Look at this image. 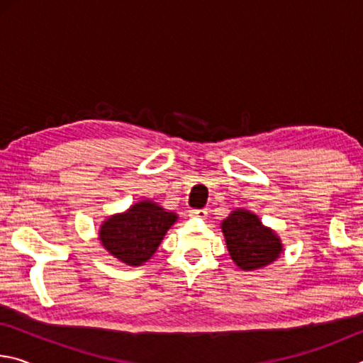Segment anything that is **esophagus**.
I'll use <instances>...</instances> for the list:
<instances>
[{"instance_id":"obj_1","label":"esophagus","mask_w":363,"mask_h":363,"mask_svg":"<svg viewBox=\"0 0 363 363\" xmlns=\"http://www.w3.org/2000/svg\"><path fill=\"white\" fill-rule=\"evenodd\" d=\"M190 216H192V218H200V219H206L208 218V211L206 210H192V211H190Z\"/></svg>"}]
</instances>
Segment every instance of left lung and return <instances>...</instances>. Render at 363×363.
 Listing matches in <instances>:
<instances>
[{
    "label": "left lung",
    "mask_w": 363,
    "mask_h": 363,
    "mask_svg": "<svg viewBox=\"0 0 363 363\" xmlns=\"http://www.w3.org/2000/svg\"><path fill=\"white\" fill-rule=\"evenodd\" d=\"M220 229L232 261L243 270L266 267L284 251L277 233L264 225L255 213L243 208L233 210L223 220Z\"/></svg>",
    "instance_id": "8db88e82"
}]
</instances>
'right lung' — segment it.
I'll list each match as a JSON object with an SVG mask.
<instances>
[{"instance_id": "1", "label": "right lung", "mask_w": 363, "mask_h": 363, "mask_svg": "<svg viewBox=\"0 0 363 363\" xmlns=\"http://www.w3.org/2000/svg\"><path fill=\"white\" fill-rule=\"evenodd\" d=\"M177 220L155 201L143 200L125 213L104 220L99 230L102 247L128 266H143L155 253L163 237Z\"/></svg>"}]
</instances>
